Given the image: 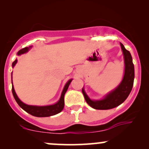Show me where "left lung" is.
Instances as JSON below:
<instances>
[{"mask_svg": "<svg viewBox=\"0 0 149 149\" xmlns=\"http://www.w3.org/2000/svg\"><path fill=\"white\" fill-rule=\"evenodd\" d=\"M120 46L124 56L125 73L123 80L118 86L106 95L103 100L95 101L90 100L83 88L82 89V92L84 95L85 101L93 109L107 110L118 107L127 98L132 89L134 78V68L132 58L130 52L125 48L122 43H120Z\"/></svg>", "mask_w": 149, "mask_h": 149, "instance_id": "1", "label": "left lung"}]
</instances>
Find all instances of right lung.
I'll return each mask as SVG.
<instances>
[{
  "label": "right lung",
  "mask_w": 149,
  "mask_h": 149,
  "mask_svg": "<svg viewBox=\"0 0 149 149\" xmlns=\"http://www.w3.org/2000/svg\"><path fill=\"white\" fill-rule=\"evenodd\" d=\"M30 47H31V46H30L29 47H24V48L20 49L19 51L17 52L18 55L24 54V53L27 52L29 49ZM17 62V59H15V61H13L12 66L14 67L15 64ZM72 81V79H70L67 83L65 85L64 89H63V91L61 92V97L59 99V100L58 101L56 104H53V105H49V106H44V107H38V106H31V105H27L24 103L22 102L18 98L16 92L15 91L14 87H12V92H13V96L15 101L17 102V103L18 104V105L22 108V109L26 111L28 113L31 114V115L36 116V117H49V116L56 115V114L60 113L61 111L63 110L64 107V95L66 93V92L67 91L68 88H69L70 83ZM12 83H13V80H12Z\"/></svg>",
  "instance_id": "1"
}]
</instances>
